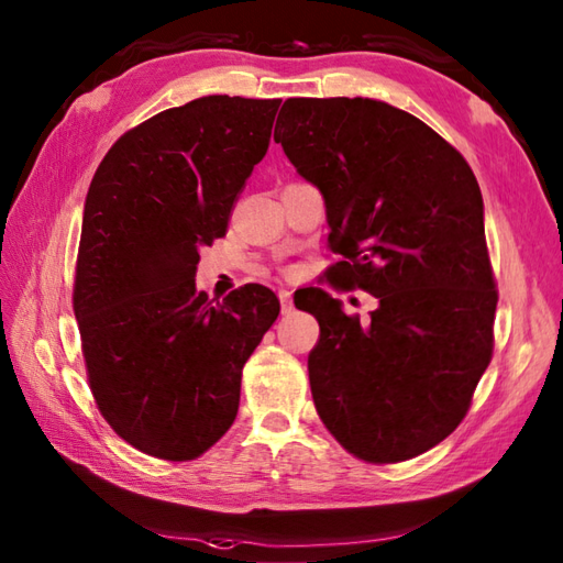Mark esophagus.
<instances>
[{"instance_id":"obj_1","label":"esophagus","mask_w":563,"mask_h":563,"mask_svg":"<svg viewBox=\"0 0 563 563\" xmlns=\"http://www.w3.org/2000/svg\"><path fill=\"white\" fill-rule=\"evenodd\" d=\"M278 297H280V309H283V314H290V312H292V295H290L288 290H280V292H278Z\"/></svg>"}]
</instances>
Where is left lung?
Wrapping results in <instances>:
<instances>
[{"mask_svg":"<svg viewBox=\"0 0 563 563\" xmlns=\"http://www.w3.org/2000/svg\"><path fill=\"white\" fill-rule=\"evenodd\" d=\"M273 140L324 196L341 254L329 283L379 300L361 324L327 290L300 297L321 329L307 361L317 413L357 460H411L462 423L492 363L498 290L476 176L433 128L375 99H288Z\"/></svg>","mask_w":563,"mask_h":563,"instance_id":"left-lung-1","label":"left lung"}]
</instances>
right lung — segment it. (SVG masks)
<instances>
[{
  "label": "right lung",
  "mask_w": 563,
  "mask_h": 563,
  "mask_svg": "<svg viewBox=\"0 0 563 563\" xmlns=\"http://www.w3.org/2000/svg\"><path fill=\"white\" fill-rule=\"evenodd\" d=\"M280 99L202 97L118 137L84 202L71 307L101 416L152 457L188 462L236 418L242 369L280 302L249 283L196 290L268 150Z\"/></svg>",
  "instance_id": "right-lung-1"
}]
</instances>
